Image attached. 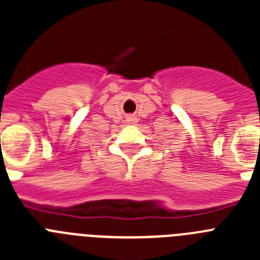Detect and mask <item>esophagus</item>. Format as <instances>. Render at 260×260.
Returning a JSON list of instances; mask_svg holds the SVG:
<instances>
[{
  "instance_id": "34e87169",
  "label": "esophagus",
  "mask_w": 260,
  "mask_h": 260,
  "mask_svg": "<svg viewBox=\"0 0 260 260\" xmlns=\"http://www.w3.org/2000/svg\"><path fill=\"white\" fill-rule=\"evenodd\" d=\"M126 122H127L128 125H134V123L138 122V119L135 118V117H127V118H126Z\"/></svg>"
}]
</instances>
